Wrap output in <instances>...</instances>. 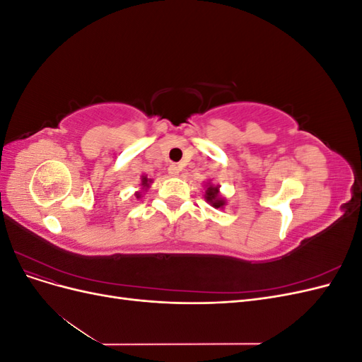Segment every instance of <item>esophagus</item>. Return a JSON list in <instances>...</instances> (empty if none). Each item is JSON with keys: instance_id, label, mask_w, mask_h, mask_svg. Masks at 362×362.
<instances>
[{"instance_id": "esophagus-1", "label": "esophagus", "mask_w": 362, "mask_h": 362, "mask_svg": "<svg viewBox=\"0 0 362 362\" xmlns=\"http://www.w3.org/2000/svg\"><path fill=\"white\" fill-rule=\"evenodd\" d=\"M168 170H169L170 177H177V175H180V172H181V168L178 166V164H170Z\"/></svg>"}]
</instances>
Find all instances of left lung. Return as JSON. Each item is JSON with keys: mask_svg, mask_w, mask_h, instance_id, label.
Returning a JSON list of instances; mask_svg holds the SVG:
<instances>
[{"mask_svg": "<svg viewBox=\"0 0 362 362\" xmlns=\"http://www.w3.org/2000/svg\"><path fill=\"white\" fill-rule=\"evenodd\" d=\"M205 199L208 204H211L214 208H223L226 201L225 198H222L221 193H218V185H213L208 182L206 190H205Z\"/></svg>", "mask_w": 362, "mask_h": 362, "instance_id": "1", "label": "left lung"}]
</instances>
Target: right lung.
I'll return each instance as SVG.
<instances>
[{
  "instance_id": "obj_1",
  "label": "right lung",
  "mask_w": 362,
  "mask_h": 362,
  "mask_svg": "<svg viewBox=\"0 0 362 362\" xmlns=\"http://www.w3.org/2000/svg\"><path fill=\"white\" fill-rule=\"evenodd\" d=\"M149 182H152V180H149L148 177H145V175H144V177H141V187L148 189V187H149ZM140 193H141V192H137V193H136L137 198H140Z\"/></svg>"
}]
</instances>
